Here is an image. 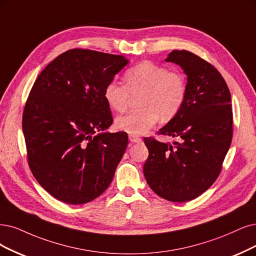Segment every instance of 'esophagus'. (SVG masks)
<instances>
[{
	"mask_svg": "<svg viewBox=\"0 0 256 256\" xmlns=\"http://www.w3.org/2000/svg\"><path fill=\"white\" fill-rule=\"evenodd\" d=\"M128 139H130V142H135V144H139V142H141V141H142V139H141L138 136H136V135H130Z\"/></svg>",
	"mask_w": 256,
	"mask_h": 256,
	"instance_id": "obj_1",
	"label": "esophagus"
}]
</instances>
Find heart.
I'll use <instances>...</instances> for the list:
<instances>
[{
  "instance_id": "1",
  "label": "heart",
  "mask_w": 256,
  "mask_h": 256,
  "mask_svg": "<svg viewBox=\"0 0 256 256\" xmlns=\"http://www.w3.org/2000/svg\"><path fill=\"white\" fill-rule=\"evenodd\" d=\"M124 85L116 80L106 83L103 98L115 112H124L132 96L138 97L140 108L115 119V126L130 135L144 134L159 120L174 118L182 108L186 97L184 76L150 61L140 62L123 74Z\"/></svg>"
}]
</instances>
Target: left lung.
<instances>
[{"instance_id":"8db88e82","label":"left lung","mask_w":256,"mask_h":256,"mask_svg":"<svg viewBox=\"0 0 256 256\" xmlns=\"http://www.w3.org/2000/svg\"><path fill=\"white\" fill-rule=\"evenodd\" d=\"M188 74L182 108L157 134L178 141L146 137L148 157L144 174L152 190L168 202L192 200L220 176L233 136L231 94L220 72L188 50H173L166 59Z\"/></svg>"}]
</instances>
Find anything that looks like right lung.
<instances>
[{"label":"right lung","mask_w":256,"mask_h":256,"mask_svg":"<svg viewBox=\"0 0 256 256\" xmlns=\"http://www.w3.org/2000/svg\"><path fill=\"white\" fill-rule=\"evenodd\" d=\"M126 64L123 56L74 48L36 79L22 117L27 162L58 200L86 204L110 184L128 134H94L112 123L103 90Z\"/></svg>","instance_id":"obj_1"}]
</instances>
